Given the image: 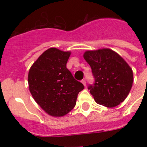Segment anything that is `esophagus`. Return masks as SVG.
Listing matches in <instances>:
<instances>
[{
	"instance_id": "1",
	"label": "esophagus",
	"mask_w": 147,
	"mask_h": 147,
	"mask_svg": "<svg viewBox=\"0 0 147 147\" xmlns=\"http://www.w3.org/2000/svg\"><path fill=\"white\" fill-rule=\"evenodd\" d=\"M82 84L84 85H86V80H85V79H82Z\"/></svg>"
}]
</instances>
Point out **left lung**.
Here are the masks:
<instances>
[{
	"label": "left lung",
	"mask_w": 147,
	"mask_h": 147,
	"mask_svg": "<svg viewBox=\"0 0 147 147\" xmlns=\"http://www.w3.org/2000/svg\"><path fill=\"white\" fill-rule=\"evenodd\" d=\"M84 58L92 68L94 82L88 89L98 104L107 107L125 100L133 85V71L117 53L109 49L87 51Z\"/></svg>",
	"instance_id": "1"
}]
</instances>
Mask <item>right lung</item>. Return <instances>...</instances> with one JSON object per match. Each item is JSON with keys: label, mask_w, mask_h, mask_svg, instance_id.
<instances>
[{"label": "right lung", "mask_w": 147, "mask_h": 147, "mask_svg": "<svg viewBox=\"0 0 147 147\" xmlns=\"http://www.w3.org/2000/svg\"><path fill=\"white\" fill-rule=\"evenodd\" d=\"M71 53L56 48L47 49L31 66L28 74L30 92L38 105L54 117L68 114L76 106L84 89L66 68Z\"/></svg>", "instance_id": "obj_1"}]
</instances>
